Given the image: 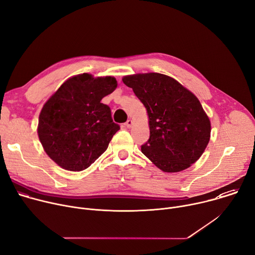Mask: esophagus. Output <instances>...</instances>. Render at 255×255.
Segmentation results:
<instances>
[{
    "mask_svg": "<svg viewBox=\"0 0 255 255\" xmlns=\"http://www.w3.org/2000/svg\"><path fill=\"white\" fill-rule=\"evenodd\" d=\"M131 125H132V122H131L130 120H128V121L125 124V126H126L127 128H130V127H131Z\"/></svg>",
    "mask_w": 255,
    "mask_h": 255,
    "instance_id": "34e87169",
    "label": "esophagus"
}]
</instances>
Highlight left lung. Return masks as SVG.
Masks as SVG:
<instances>
[{
  "instance_id": "8db88e82",
  "label": "left lung",
  "mask_w": 255,
  "mask_h": 255,
  "mask_svg": "<svg viewBox=\"0 0 255 255\" xmlns=\"http://www.w3.org/2000/svg\"><path fill=\"white\" fill-rule=\"evenodd\" d=\"M148 112L150 137L140 150L164 172H179L209 144L211 123L201 102L171 77L159 73L123 79Z\"/></svg>"
}]
</instances>
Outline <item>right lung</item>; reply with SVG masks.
Wrapping results in <instances>:
<instances>
[{
    "mask_svg": "<svg viewBox=\"0 0 255 255\" xmlns=\"http://www.w3.org/2000/svg\"><path fill=\"white\" fill-rule=\"evenodd\" d=\"M117 86L113 77L84 73L67 80L44 104L38 136L46 154L62 168L84 170L105 152L121 127L101 99Z\"/></svg>",
    "mask_w": 255,
    "mask_h": 255,
    "instance_id": "add662e5",
    "label": "right lung"
}]
</instances>
